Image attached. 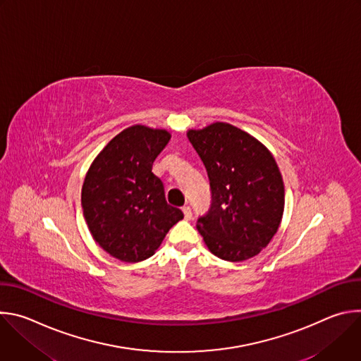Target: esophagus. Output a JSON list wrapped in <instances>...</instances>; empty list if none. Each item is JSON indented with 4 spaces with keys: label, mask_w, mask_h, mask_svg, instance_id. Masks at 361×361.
Wrapping results in <instances>:
<instances>
[{
    "label": "esophagus",
    "mask_w": 361,
    "mask_h": 361,
    "mask_svg": "<svg viewBox=\"0 0 361 361\" xmlns=\"http://www.w3.org/2000/svg\"><path fill=\"white\" fill-rule=\"evenodd\" d=\"M183 213H184V219H185V220H191L192 213H191L190 205H184V207H183Z\"/></svg>",
    "instance_id": "1"
}]
</instances>
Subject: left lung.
Wrapping results in <instances>:
<instances>
[{
  "label": "left lung",
  "mask_w": 361,
  "mask_h": 361,
  "mask_svg": "<svg viewBox=\"0 0 361 361\" xmlns=\"http://www.w3.org/2000/svg\"><path fill=\"white\" fill-rule=\"evenodd\" d=\"M187 137L212 188V207L198 217L197 230L219 259H251L271 241L284 212V184L274 157L227 123L190 130Z\"/></svg>",
  "instance_id": "left-lung-1"
}]
</instances>
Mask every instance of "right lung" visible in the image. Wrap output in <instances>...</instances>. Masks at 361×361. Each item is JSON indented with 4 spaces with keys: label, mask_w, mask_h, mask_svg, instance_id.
I'll use <instances>...</instances> for the list:
<instances>
[{
    "label": "right lung",
    "mask_w": 361,
    "mask_h": 361,
    "mask_svg": "<svg viewBox=\"0 0 361 361\" xmlns=\"http://www.w3.org/2000/svg\"><path fill=\"white\" fill-rule=\"evenodd\" d=\"M171 135L133 126L116 135L91 164L81 191L84 219L94 240L126 263L142 262L184 214L166 200L152 163Z\"/></svg>",
    "instance_id": "obj_1"
}]
</instances>
